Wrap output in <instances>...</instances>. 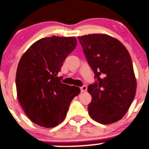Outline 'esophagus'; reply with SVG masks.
<instances>
[{
    "label": "esophagus",
    "instance_id": "1",
    "mask_svg": "<svg viewBox=\"0 0 149 149\" xmlns=\"http://www.w3.org/2000/svg\"><path fill=\"white\" fill-rule=\"evenodd\" d=\"M86 90H87V86H85V85L82 86V87H80V91H81V92L86 91Z\"/></svg>",
    "mask_w": 149,
    "mask_h": 149
}]
</instances>
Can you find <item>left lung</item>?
I'll return each instance as SVG.
<instances>
[{
	"label": "left lung",
	"mask_w": 149,
	"mask_h": 149,
	"mask_svg": "<svg viewBox=\"0 0 149 149\" xmlns=\"http://www.w3.org/2000/svg\"><path fill=\"white\" fill-rule=\"evenodd\" d=\"M95 82L88 87L92 100L88 110L99 123L121 119L135 96L136 80L130 53L118 40L106 34L78 36Z\"/></svg>",
	"instance_id": "8db88e82"
}]
</instances>
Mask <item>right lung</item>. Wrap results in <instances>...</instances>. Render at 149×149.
<instances>
[{
    "label": "right lung",
    "instance_id": "1",
    "mask_svg": "<svg viewBox=\"0 0 149 149\" xmlns=\"http://www.w3.org/2000/svg\"><path fill=\"white\" fill-rule=\"evenodd\" d=\"M74 37L52 36L31 45L21 58L16 74L17 98L28 118L47 128L66 118L69 104L80 93L76 86L62 83L58 73L74 49Z\"/></svg>",
    "mask_w": 149,
    "mask_h": 149
}]
</instances>
